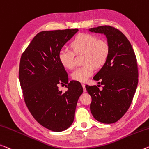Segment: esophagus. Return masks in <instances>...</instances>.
Wrapping results in <instances>:
<instances>
[{
	"instance_id": "esophagus-1",
	"label": "esophagus",
	"mask_w": 149,
	"mask_h": 149,
	"mask_svg": "<svg viewBox=\"0 0 149 149\" xmlns=\"http://www.w3.org/2000/svg\"><path fill=\"white\" fill-rule=\"evenodd\" d=\"M81 85H82V87H83V89H84V92H86V85H85V84H82Z\"/></svg>"
}]
</instances>
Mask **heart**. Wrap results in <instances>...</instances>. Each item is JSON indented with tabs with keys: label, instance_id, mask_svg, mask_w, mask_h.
<instances>
[{
	"label": "heart",
	"instance_id": "obj_1",
	"mask_svg": "<svg viewBox=\"0 0 149 149\" xmlns=\"http://www.w3.org/2000/svg\"><path fill=\"white\" fill-rule=\"evenodd\" d=\"M72 50L67 48L61 49L58 58L63 67L72 70L75 67V54H84L81 67L77 68L72 74L75 81L85 82L93 74L95 70L102 68L107 63L110 54V46L107 40L99 39L95 35L81 33L71 42Z\"/></svg>",
	"mask_w": 149,
	"mask_h": 149
}]
</instances>
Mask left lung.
<instances>
[{"label": "left lung", "mask_w": 149, "mask_h": 149, "mask_svg": "<svg viewBox=\"0 0 149 149\" xmlns=\"http://www.w3.org/2000/svg\"><path fill=\"white\" fill-rule=\"evenodd\" d=\"M89 30L104 34L110 46L107 63L93 77L103 89L86 86L91 97V113L97 121L113 123L125 114L133 101L138 84L137 61L129 40L117 28L106 25Z\"/></svg>", "instance_id": "left-lung-1"}]
</instances>
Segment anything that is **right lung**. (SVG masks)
<instances>
[{"label": "right lung", "mask_w": 149, "mask_h": 149, "mask_svg": "<svg viewBox=\"0 0 149 149\" xmlns=\"http://www.w3.org/2000/svg\"><path fill=\"white\" fill-rule=\"evenodd\" d=\"M78 31L65 29L37 34L21 56L19 80L25 103L34 118L51 131H64L74 120L75 108L83 87L68 76L58 54L66 42ZM68 84V91L58 90Z\"/></svg>", "instance_id": "1"}]
</instances>
